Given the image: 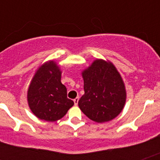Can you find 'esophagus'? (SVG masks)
Segmentation results:
<instances>
[{
    "mask_svg": "<svg viewBox=\"0 0 160 160\" xmlns=\"http://www.w3.org/2000/svg\"><path fill=\"white\" fill-rule=\"evenodd\" d=\"M78 102H79V97H76L75 99H74V103H75V105H77Z\"/></svg>",
    "mask_w": 160,
    "mask_h": 160,
    "instance_id": "esophagus-1",
    "label": "esophagus"
}]
</instances>
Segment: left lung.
I'll list each match as a JSON object with an SVG mask.
<instances>
[{
  "instance_id": "8db88e82",
  "label": "left lung",
  "mask_w": 160,
  "mask_h": 160,
  "mask_svg": "<svg viewBox=\"0 0 160 160\" xmlns=\"http://www.w3.org/2000/svg\"><path fill=\"white\" fill-rule=\"evenodd\" d=\"M82 76L85 94L78 102L81 111L98 123L114 119L124 108L126 92L114 65L96 60L83 71Z\"/></svg>"
}]
</instances>
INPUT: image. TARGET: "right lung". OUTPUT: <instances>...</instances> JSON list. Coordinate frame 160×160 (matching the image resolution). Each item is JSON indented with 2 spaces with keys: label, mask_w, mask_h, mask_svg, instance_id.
<instances>
[{
  "label": "right lung",
  "mask_w": 160,
  "mask_h": 160,
  "mask_svg": "<svg viewBox=\"0 0 160 160\" xmlns=\"http://www.w3.org/2000/svg\"><path fill=\"white\" fill-rule=\"evenodd\" d=\"M61 72L54 61L39 68L28 90L29 106L39 119L56 121L65 116L74 101L67 98V90L60 81Z\"/></svg>",
  "instance_id": "1"
}]
</instances>
